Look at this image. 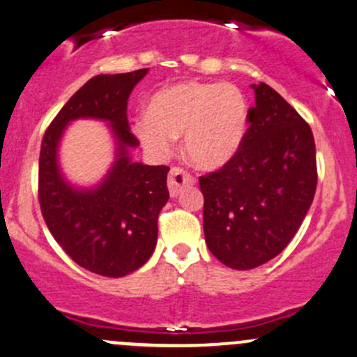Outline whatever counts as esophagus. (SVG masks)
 Listing matches in <instances>:
<instances>
[{"instance_id": "esophagus-1", "label": "esophagus", "mask_w": 357, "mask_h": 357, "mask_svg": "<svg viewBox=\"0 0 357 357\" xmlns=\"http://www.w3.org/2000/svg\"><path fill=\"white\" fill-rule=\"evenodd\" d=\"M193 183H195V178L190 174V172H186L185 169L172 167L171 171H169L167 186H169V193H171V197H178V195L183 191V188L193 185Z\"/></svg>"}]
</instances>
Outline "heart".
Here are the masks:
<instances>
[{
  "label": "heart",
  "mask_w": 357,
  "mask_h": 357,
  "mask_svg": "<svg viewBox=\"0 0 357 357\" xmlns=\"http://www.w3.org/2000/svg\"><path fill=\"white\" fill-rule=\"evenodd\" d=\"M250 121L243 90L222 82H181L159 90L149 112L133 121L142 147L164 157L183 133V149L195 166L219 169L241 149Z\"/></svg>",
  "instance_id": "heart-1"
}]
</instances>
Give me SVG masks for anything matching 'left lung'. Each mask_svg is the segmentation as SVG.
<instances>
[{
  "label": "left lung",
  "mask_w": 357,
  "mask_h": 357,
  "mask_svg": "<svg viewBox=\"0 0 357 357\" xmlns=\"http://www.w3.org/2000/svg\"><path fill=\"white\" fill-rule=\"evenodd\" d=\"M251 89L255 106L241 149L219 171L200 176L205 241L236 270L260 267L289 245L318 179L310 125L267 84Z\"/></svg>",
  "instance_id": "1"
}]
</instances>
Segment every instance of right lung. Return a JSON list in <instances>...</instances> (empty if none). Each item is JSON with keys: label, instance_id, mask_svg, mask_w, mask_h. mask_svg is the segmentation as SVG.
Masks as SVG:
<instances>
[{"label": "right lung", "instance_id": "obj_1", "mask_svg": "<svg viewBox=\"0 0 357 357\" xmlns=\"http://www.w3.org/2000/svg\"><path fill=\"white\" fill-rule=\"evenodd\" d=\"M147 68L90 78L52 119L40 144L39 204L47 229L80 267L104 277H125L152 257L157 219L169 200L167 166L130 159L140 142L130 131L128 99ZM107 121L116 140V160L93 189H77L61 174L57 147L75 119Z\"/></svg>", "mask_w": 357, "mask_h": 357}]
</instances>
